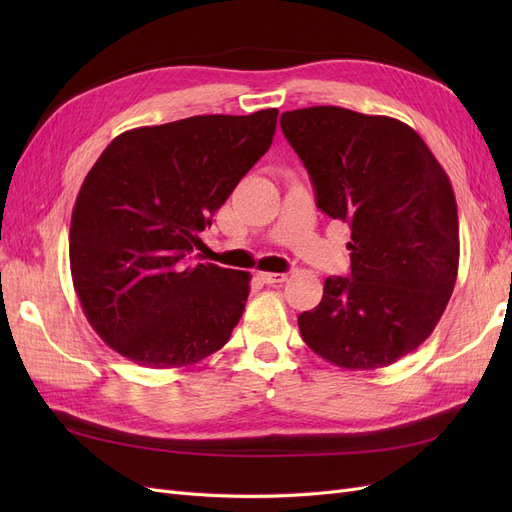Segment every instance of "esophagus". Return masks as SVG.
Returning a JSON list of instances; mask_svg holds the SVG:
<instances>
[{"label":"esophagus","mask_w":512,"mask_h":512,"mask_svg":"<svg viewBox=\"0 0 512 512\" xmlns=\"http://www.w3.org/2000/svg\"><path fill=\"white\" fill-rule=\"evenodd\" d=\"M256 280H260L262 284H282L288 280L286 273H269V271H258Z\"/></svg>","instance_id":"1"}]
</instances>
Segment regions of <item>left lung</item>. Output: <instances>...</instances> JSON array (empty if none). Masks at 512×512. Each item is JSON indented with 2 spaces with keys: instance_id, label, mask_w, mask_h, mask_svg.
Here are the masks:
<instances>
[{
  "instance_id": "obj_1",
  "label": "left lung",
  "mask_w": 512,
  "mask_h": 512,
  "mask_svg": "<svg viewBox=\"0 0 512 512\" xmlns=\"http://www.w3.org/2000/svg\"><path fill=\"white\" fill-rule=\"evenodd\" d=\"M316 205L350 224V277H327L299 316L303 342L344 369H378L421 346L459 267L453 185L408 123L342 106L282 113Z\"/></svg>"
}]
</instances>
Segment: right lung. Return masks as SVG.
<instances>
[{"instance_id":"add662e5","label":"right lung","mask_w":512,"mask_h":512,"mask_svg":"<svg viewBox=\"0 0 512 512\" xmlns=\"http://www.w3.org/2000/svg\"><path fill=\"white\" fill-rule=\"evenodd\" d=\"M277 113L134 128L91 166L72 209V284L91 327L121 356L188 367L230 339L252 275L185 256L271 147Z\"/></svg>"}]
</instances>
